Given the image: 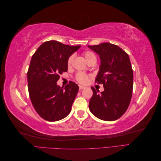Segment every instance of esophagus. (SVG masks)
Here are the masks:
<instances>
[{"label": "esophagus", "instance_id": "esophagus-1", "mask_svg": "<svg viewBox=\"0 0 161 161\" xmlns=\"http://www.w3.org/2000/svg\"><path fill=\"white\" fill-rule=\"evenodd\" d=\"M85 88V86H82V85H79V89L80 90H82V89H84Z\"/></svg>", "mask_w": 161, "mask_h": 161}]
</instances>
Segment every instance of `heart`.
Instances as JSON below:
<instances>
[{
  "label": "heart",
  "mask_w": 161,
  "mask_h": 161,
  "mask_svg": "<svg viewBox=\"0 0 161 161\" xmlns=\"http://www.w3.org/2000/svg\"><path fill=\"white\" fill-rule=\"evenodd\" d=\"M84 56H85V60L87 62H89L90 61H91L92 60L96 59V56L94 54V53H92V52H90V51L85 52ZM72 59H73L72 56L69 57V59H68V65L70 66L72 64ZM76 79L79 82H80V83H86L87 80H88V79H89V77L86 75L82 74V73H79V74L76 75Z\"/></svg>",
  "instance_id": "heart-1"
}]
</instances>
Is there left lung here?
<instances>
[{"mask_svg":"<svg viewBox=\"0 0 161 161\" xmlns=\"http://www.w3.org/2000/svg\"><path fill=\"white\" fill-rule=\"evenodd\" d=\"M88 47L99 56L101 64L95 82L104 86L101 92L91 87L93 94L89 101L90 111L100 119L115 121L127 110L131 98L134 76L129 56L110 43Z\"/></svg>","mask_w":161,"mask_h":161,"instance_id":"1","label":"left lung"}]
</instances>
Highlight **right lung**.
Instances as JSON below:
<instances>
[{"label":"right lung","instance_id":"right-lung-1","mask_svg":"<svg viewBox=\"0 0 161 161\" xmlns=\"http://www.w3.org/2000/svg\"><path fill=\"white\" fill-rule=\"evenodd\" d=\"M80 47L52 40L42 43L33 55L27 72L29 94L43 119L56 121L70 113L79 86L70 81L63 88L57 81L68 70V59Z\"/></svg>","mask_w":161,"mask_h":161}]
</instances>
